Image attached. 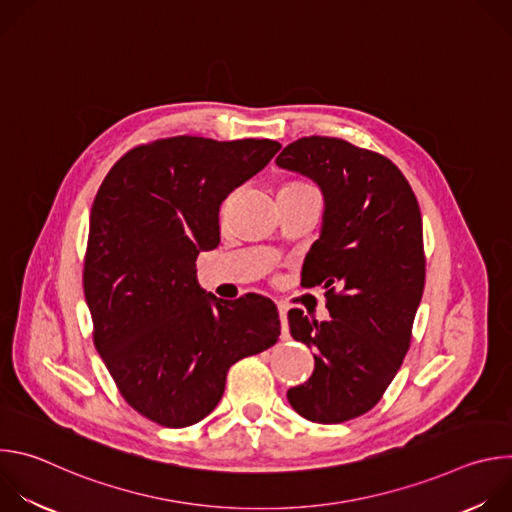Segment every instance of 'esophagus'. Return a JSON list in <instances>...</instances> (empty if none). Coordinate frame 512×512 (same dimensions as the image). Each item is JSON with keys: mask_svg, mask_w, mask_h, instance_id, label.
Segmentation results:
<instances>
[{"mask_svg": "<svg viewBox=\"0 0 512 512\" xmlns=\"http://www.w3.org/2000/svg\"><path fill=\"white\" fill-rule=\"evenodd\" d=\"M277 312H279V320H281V332H283V336H287V306L279 302Z\"/></svg>", "mask_w": 512, "mask_h": 512, "instance_id": "34e87169", "label": "esophagus"}]
</instances>
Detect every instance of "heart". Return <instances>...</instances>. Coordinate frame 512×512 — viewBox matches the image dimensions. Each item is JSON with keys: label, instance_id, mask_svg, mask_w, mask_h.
Instances as JSON below:
<instances>
[{"label": "heart", "instance_id": "1", "mask_svg": "<svg viewBox=\"0 0 512 512\" xmlns=\"http://www.w3.org/2000/svg\"><path fill=\"white\" fill-rule=\"evenodd\" d=\"M287 186H302V184H287Z\"/></svg>", "mask_w": 512, "mask_h": 512}]
</instances>
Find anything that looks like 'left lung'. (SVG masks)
Returning a JSON list of instances; mask_svg holds the SVG:
<instances>
[{"instance_id": "1", "label": "left lung", "mask_w": 512, "mask_h": 512, "mask_svg": "<svg viewBox=\"0 0 512 512\" xmlns=\"http://www.w3.org/2000/svg\"><path fill=\"white\" fill-rule=\"evenodd\" d=\"M283 170L312 178L324 194L320 239L302 283L326 289L328 322L289 310V332L316 350L314 373L287 391L289 405L316 423L371 411L409 350L425 285L417 198L385 156L338 137H302L277 156Z\"/></svg>"}]
</instances>
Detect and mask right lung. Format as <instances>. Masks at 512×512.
<instances>
[{"label": "right lung", "mask_w": 512, "mask_h": 512, "mask_svg": "<svg viewBox=\"0 0 512 512\" xmlns=\"http://www.w3.org/2000/svg\"><path fill=\"white\" fill-rule=\"evenodd\" d=\"M281 145L178 135L129 150L93 208L83 287L93 342L123 399L164 427L204 419L227 373L279 338L271 300H216L196 279L200 251L221 243L218 208Z\"/></svg>", "instance_id": "1"}]
</instances>
